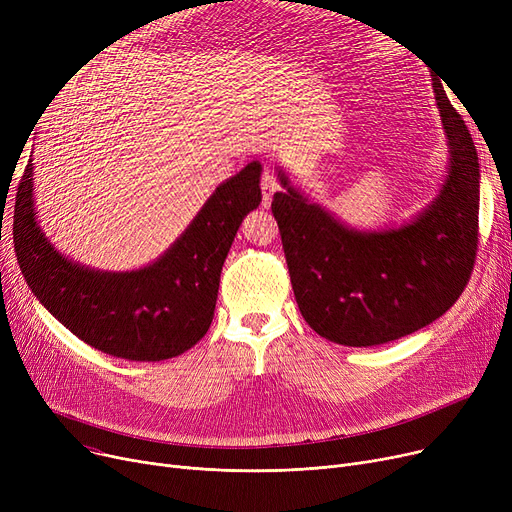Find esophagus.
I'll list each match as a JSON object with an SVG mask.
<instances>
[{"mask_svg": "<svg viewBox=\"0 0 512 512\" xmlns=\"http://www.w3.org/2000/svg\"><path fill=\"white\" fill-rule=\"evenodd\" d=\"M280 191V182L274 176V170L270 166H265L261 172V195H263V205L267 207L272 203V195Z\"/></svg>", "mask_w": 512, "mask_h": 512, "instance_id": "1", "label": "esophagus"}]
</instances>
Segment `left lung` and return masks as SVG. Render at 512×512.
Instances as JSON below:
<instances>
[{"instance_id": "left-lung-1", "label": "left lung", "mask_w": 512, "mask_h": 512, "mask_svg": "<svg viewBox=\"0 0 512 512\" xmlns=\"http://www.w3.org/2000/svg\"><path fill=\"white\" fill-rule=\"evenodd\" d=\"M436 103L450 149L440 195L400 228L359 232L311 203L280 170L274 195L294 299L307 324L344 346H375L442 317L465 290L477 255L479 161L440 80Z\"/></svg>"}]
</instances>
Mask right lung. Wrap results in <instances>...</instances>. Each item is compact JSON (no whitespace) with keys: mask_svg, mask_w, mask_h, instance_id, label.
I'll return each instance as SVG.
<instances>
[{"mask_svg":"<svg viewBox=\"0 0 512 512\" xmlns=\"http://www.w3.org/2000/svg\"><path fill=\"white\" fill-rule=\"evenodd\" d=\"M261 164L222 182L157 261L134 272L91 270L53 249L33 201V164L18 184L14 249L39 303L74 336L128 361L182 355L209 330L220 274L245 215L261 203Z\"/></svg>","mask_w":512,"mask_h":512,"instance_id":"obj_1","label":"right lung"}]
</instances>
